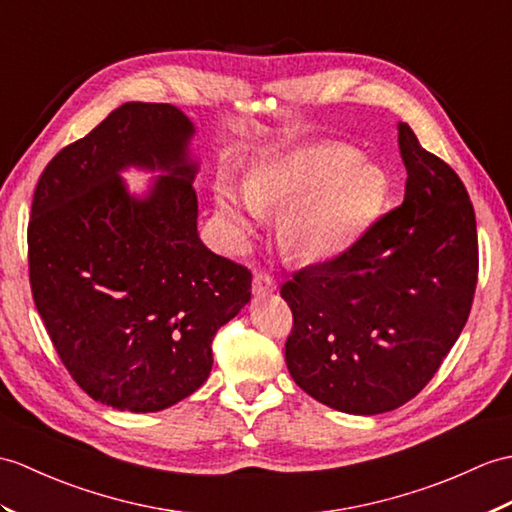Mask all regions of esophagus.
<instances>
[{
	"instance_id": "1",
	"label": "esophagus",
	"mask_w": 512,
	"mask_h": 512,
	"mask_svg": "<svg viewBox=\"0 0 512 512\" xmlns=\"http://www.w3.org/2000/svg\"><path fill=\"white\" fill-rule=\"evenodd\" d=\"M277 290V283L272 281L270 275H266V272H257V275L253 277V294L255 296H268Z\"/></svg>"
}]
</instances>
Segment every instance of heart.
I'll return each mask as SVG.
<instances>
[{
	"label": "heart",
	"mask_w": 512,
	"mask_h": 512,
	"mask_svg": "<svg viewBox=\"0 0 512 512\" xmlns=\"http://www.w3.org/2000/svg\"><path fill=\"white\" fill-rule=\"evenodd\" d=\"M244 200L227 185L216 189L213 213L233 244L253 235L259 216L283 209L279 237L305 261L342 255L379 218L390 196L382 165L355 157L347 146L320 144L283 154L246 174Z\"/></svg>",
	"instance_id": "heart-1"
}]
</instances>
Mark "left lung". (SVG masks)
<instances>
[{
  "instance_id": "left-lung-1",
  "label": "left lung",
  "mask_w": 512,
  "mask_h": 512,
  "mask_svg": "<svg viewBox=\"0 0 512 512\" xmlns=\"http://www.w3.org/2000/svg\"><path fill=\"white\" fill-rule=\"evenodd\" d=\"M403 205L340 257L283 283L294 327L285 364L325 406L373 417L417 397L465 327L478 233L465 185L399 124Z\"/></svg>"
}]
</instances>
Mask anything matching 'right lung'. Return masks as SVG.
I'll return each instance as SVG.
<instances>
[{
  "label": "right lung",
  "instance_id": "right-lung-1",
  "mask_svg": "<svg viewBox=\"0 0 512 512\" xmlns=\"http://www.w3.org/2000/svg\"><path fill=\"white\" fill-rule=\"evenodd\" d=\"M194 133L172 104L126 102L58 152L34 192V303L76 384L115 410L196 392L216 331L251 301V272L198 235ZM130 167L160 176L135 195Z\"/></svg>",
  "mask_w": 512,
  "mask_h": 512
}]
</instances>
